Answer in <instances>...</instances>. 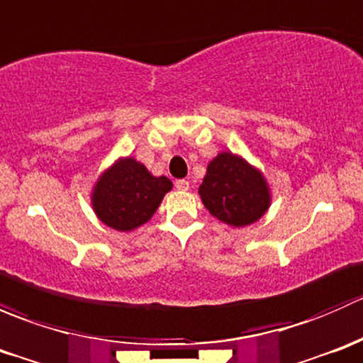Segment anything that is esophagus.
Wrapping results in <instances>:
<instances>
[{
	"label": "esophagus",
	"instance_id": "obj_1",
	"mask_svg": "<svg viewBox=\"0 0 363 363\" xmlns=\"http://www.w3.org/2000/svg\"><path fill=\"white\" fill-rule=\"evenodd\" d=\"M175 188L181 189V191H186V189H189V181H186V179H177V181H175Z\"/></svg>",
	"mask_w": 363,
	"mask_h": 363
}]
</instances>
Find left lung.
<instances>
[{
	"label": "left lung",
	"instance_id": "left-lung-1",
	"mask_svg": "<svg viewBox=\"0 0 363 363\" xmlns=\"http://www.w3.org/2000/svg\"><path fill=\"white\" fill-rule=\"evenodd\" d=\"M199 193L207 211L232 226L251 225L270 203L263 175L230 152H221L208 163Z\"/></svg>",
	"mask_w": 363,
	"mask_h": 363
}]
</instances>
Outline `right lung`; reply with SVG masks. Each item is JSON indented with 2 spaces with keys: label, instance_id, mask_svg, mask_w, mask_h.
<instances>
[{
  "label": "right lung",
  "instance_id": "1",
  "mask_svg": "<svg viewBox=\"0 0 363 363\" xmlns=\"http://www.w3.org/2000/svg\"><path fill=\"white\" fill-rule=\"evenodd\" d=\"M170 189V179L155 177L144 164L126 158L117 161L96 182L93 207L105 225L128 232L149 221Z\"/></svg>",
  "mask_w": 363,
  "mask_h": 363
}]
</instances>
